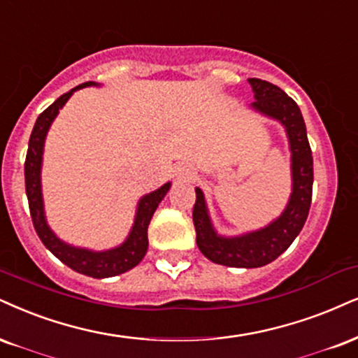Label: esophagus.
I'll return each instance as SVG.
<instances>
[{
	"mask_svg": "<svg viewBox=\"0 0 358 358\" xmlns=\"http://www.w3.org/2000/svg\"><path fill=\"white\" fill-rule=\"evenodd\" d=\"M179 176H182V178H184V172H179Z\"/></svg>",
	"mask_w": 358,
	"mask_h": 358,
	"instance_id": "34e87169",
	"label": "esophagus"
}]
</instances>
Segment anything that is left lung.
Wrapping results in <instances>:
<instances>
[{
	"instance_id": "1",
	"label": "left lung",
	"mask_w": 358,
	"mask_h": 358,
	"mask_svg": "<svg viewBox=\"0 0 358 358\" xmlns=\"http://www.w3.org/2000/svg\"><path fill=\"white\" fill-rule=\"evenodd\" d=\"M249 83L255 98L252 108L280 121L289 136L292 151V196L289 204L280 217L267 227L232 239L215 234L201 189H196V204L192 210L196 242L201 252L220 266L244 268L271 264L289 249L307 220L314 184V159L307 139L306 122L297 103L272 83L259 78H249Z\"/></svg>"
}]
</instances>
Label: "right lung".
I'll return each mask as SVG.
<instances>
[{
    "label": "right lung",
    "instance_id": "right-lung-1",
    "mask_svg": "<svg viewBox=\"0 0 358 358\" xmlns=\"http://www.w3.org/2000/svg\"><path fill=\"white\" fill-rule=\"evenodd\" d=\"M94 83H85L79 85L74 90L68 91L66 94L59 96L50 108H46L39 114L36 119V124L31 132L28 152H26L24 161V180H26V196H28L29 204V214L33 219V226L36 229V234L46 249H50L52 254L56 255L61 262L71 267L73 271L85 275L94 277V279H104V277L119 275V273L127 272L129 268L136 267L143 260L148 250V227L151 222L152 214L156 213L159 202L164 199V196L169 191L171 184L167 182L157 191H154L148 196H144L139 201L138 213H136L134 226L131 229L129 237L122 245L116 247V249L104 250V252H92V250L78 249V247H71L59 241L51 229L48 227L46 219H44L43 210V197H41V159H43V145L46 132L50 129L52 119L59 113V109L66 104L69 96L74 91L81 90V87L91 86Z\"/></svg>",
    "mask_w": 358,
    "mask_h": 358
}]
</instances>
